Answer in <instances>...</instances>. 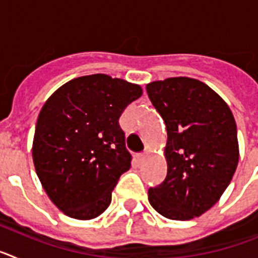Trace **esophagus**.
I'll use <instances>...</instances> for the list:
<instances>
[{
    "mask_svg": "<svg viewBox=\"0 0 258 258\" xmlns=\"http://www.w3.org/2000/svg\"><path fill=\"white\" fill-rule=\"evenodd\" d=\"M146 156H147V152H141V154L137 155V159L140 161H143L146 159Z\"/></svg>",
    "mask_w": 258,
    "mask_h": 258,
    "instance_id": "esophagus-1",
    "label": "esophagus"
}]
</instances>
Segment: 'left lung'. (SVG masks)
<instances>
[{
    "label": "left lung",
    "instance_id": "obj_1",
    "mask_svg": "<svg viewBox=\"0 0 258 258\" xmlns=\"http://www.w3.org/2000/svg\"><path fill=\"white\" fill-rule=\"evenodd\" d=\"M146 90L168 133V173L160 184L150 187V204L169 220L199 217L217 203L238 166L234 116L199 80L172 77L154 81Z\"/></svg>",
    "mask_w": 258,
    "mask_h": 258
}]
</instances>
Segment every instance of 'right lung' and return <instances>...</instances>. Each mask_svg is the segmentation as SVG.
Instances as JSON below:
<instances>
[{
  "mask_svg": "<svg viewBox=\"0 0 258 258\" xmlns=\"http://www.w3.org/2000/svg\"><path fill=\"white\" fill-rule=\"evenodd\" d=\"M141 95V86L97 74L71 80L44 104L32 155L42 187L63 213L92 220L108 208L132 165L118 118Z\"/></svg>",
  "mask_w": 258,
  "mask_h": 258,
  "instance_id": "obj_1",
  "label": "right lung"
}]
</instances>
